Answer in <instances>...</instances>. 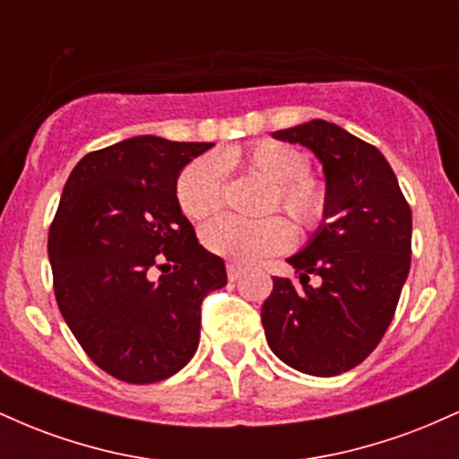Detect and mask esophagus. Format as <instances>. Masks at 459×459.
I'll return each instance as SVG.
<instances>
[{
	"mask_svg": "<svg viewBox=\"0 0 459 459\" xmlns=\"http://www.w3.org/2000/svg\"><path fill=\"white\" fill-rule=\"evenodd\" d=\"M226 273H229V281L235 282L239 281L241 273H244V267L237 265V263H229V265H226Z\"/></svg>",
	"mask_w": 459,
	"mask_h": 459,
	"instance_id": "34e87169",
	"label": "esophagus"
}]
</instances>
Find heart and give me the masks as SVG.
<instances>
[{"label":"heart","mask_w":459,"mask_h":459,"mask_svg":"<svg viewBox=\"0 0 459 459\" xmlns=\"http://www.w3.org/2000/svg\"><path fill=\"white\" fill-rule=\"evenodd\" d=\"M224 163H239L270 183L273 194L267 209L281 207L302 230H315L328 213V189L308 175L310 163L302 151L282 142L263 140L241 151H226ZM175 196L181 212L192 220L207 218L222 204V175L212 157L187 163L177 177ZM203 244L213 255L235 263H255L284 250L291 241V226L278 215L239 220L220 215L200 230Z\"/></svg>","instance_id":"b5f03b06"}]
</instances>
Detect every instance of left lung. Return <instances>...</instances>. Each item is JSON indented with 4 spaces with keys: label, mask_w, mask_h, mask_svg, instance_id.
I'll list each match as a JSON object with an SVG mask.
<instances>
[{
    "label": "left lung",
    "mask_w": 459,
    "mask_h": 459,
    "mask_svg": "<svg viewBox=\"0 0 459 459\" xmlns=\"http://www.w3.org/2000/svg\"><path fill=\"white\" fill-rule=\"evenodd\" d=\"M272 135L315 152L330 204L308 244L287 259L303 287L273 278L261 308L265 339L284 365L339 376L360 365L391 325L410 272L412 212L382 152L339 125L315 118Z\"/></svg>",
    "instance_id": "obj_1"
}]
</instances>
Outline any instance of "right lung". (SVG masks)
<instances>
[{
  "instance_id": "add662e5",
  "label": "right lung",
  "mask_w": 459,
  "mask_h": 459,
  "mask_svg": "<svg viewBox=\"0 0 459 459\" xmlns=\"http://www.w3.org/2000/svg\"><path fill=\"white\" fill-rule=\"evenodd\" d=\"M213 142L138 135L73 168L49 229L57 307L79 345L129 384L175 376L196 354L200 304L226 284L175 196ZM155 269L162 270L157 277Z\"/></svg>"
}]
</instances>
